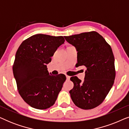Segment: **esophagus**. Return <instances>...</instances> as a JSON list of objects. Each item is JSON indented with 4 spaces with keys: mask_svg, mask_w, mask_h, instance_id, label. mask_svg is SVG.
<instances>
[{
    "mask_svg": "<svg viewBox=\"0 0 129 129\" xmlns=\"http://www.w3.org/2000/svg\"><path fill=\"white\" fill-rule=\"evenodd\" d=\"M70 76H66V79H67V80H70Z\"/></svg>",
    "mask_w": 129,
    "mask_h": 129,
    "instance_id": "1",
    "label": "esophagus"
}]
</instances>
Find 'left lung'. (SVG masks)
<instances>
[{
	"label": "left lung",
	"instance_id": "obj_1",
	"mask_svg": "<svg viewBox=\"0 0 129 129\" xmlns=\"http://www.w3.org/2000/svg\"><path fill=\"white\" fill-rule=\"evenodd\" d=\"M77 52V66L87 68L83 82L76 76L70 80L72 101L79 108L89 110L100 105L113 85L116 72L110 46L96 31L64 36Z\"/></svg>",
	"mask_w": 129,
	"mask_h": 129
}]
</instances>
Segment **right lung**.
Returning <instances> with one entry per match:
<instances>
[{"mask_svg":"<svg viewBox=\"0 0 129 129\" xmlns=\"http://www.w3.org/2000/svg\"><path fill=\"white\" fill-rule=\"evenodd\" d=\"M64 41L63 36L37 34L24 40L17 49L13 75L19 94L33 108H49L61 90L66 76L49 73L47 64Z\"/></svg>","mask_w":129,"mask_h":129,"instance_id":"add662e5","label":"right lung"}]
</instances>
